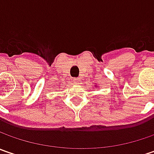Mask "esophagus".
Instances as JSON below:
<instances>
[{
  "label": "esophagus",
  "instance_id": "1",
  "mask_svg": "<svg viewBox=\"0 0 154 154\" xmlns=\"http://www.w3.org/2000/svg\"><path fill=\"white\" fill-rule=\"evenodd\" d=\"M73 81H74V84H80V78H74V79H73Z\"/></svg>",
  "mask_w": 154,
  "mask_h": 154
}]
</instances>
